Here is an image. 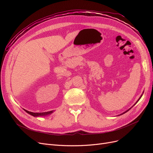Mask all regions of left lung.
I'll list each match as a JSON object with an SVG mask.
<instances>
[{
    "mask_svg": "<svg viewBox=\"0 0 153 153\" xmlns=\"http://www.w3.org/2000/svg\"><path fill=\"white\" fill-rule=\"evenodd\" d=\"M142 95H143V94H141V96H140V98H139V99H138V100H137V101H136V103H134V105H135V104H136V103H137V102H138V101H139V100H140V99H141V97H142ZM134 105H133V106H134ZM132 107H131V108H129V109H128V110H126V111H125V112H123V114H120V115H123V114H125V113H126V112H127V111H128V110H130V109H131V108H132Z\"/></svg>",
    "mask_w": 153,
    "mask_h": 153,
    "instance_id": "obj_1",
    "label": "left lung"
}]
</instances>
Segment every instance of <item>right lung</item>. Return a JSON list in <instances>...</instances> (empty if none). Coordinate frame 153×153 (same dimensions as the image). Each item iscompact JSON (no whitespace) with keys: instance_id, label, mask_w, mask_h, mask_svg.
<instances>
[{"instance_id":"obj_1","label":"right lung","mask_w":153,"mask_h":153,"mask_svg":"<svg viewBox=\"0 0 153 153\" xmlns=\"http://www.w3.org/2000/svg\"><path fill=\"white\" fill-rule=\"evenodd\" d=\"M23 110H25L28 114L33 116V117H39V116H46V115L52 114L53 112V111H47V112H42V113H34V112H31V111H27V110H25V109H23Z\"/></svg>"}]
</instances>
